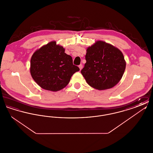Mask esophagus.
I'll list each match as a JSON object with an SVG mask.
<instances>
[{
    "mask_svg": "<svg viewBox=\"0 0 153 153\" xmlns=\"http://www.w3.org/2000/svg\"><path fill=\"white\" fill-rule=\"evenodd\" d=\"M79 67L80 70L81 71V70L82 69V64H80V65L79 66Z\"/></svg>",
    "mask_w": 153,
    "mask_h": 153,
    "instance_id": "esophagus-1",
    "label": "esophagus"
}]
</instances>
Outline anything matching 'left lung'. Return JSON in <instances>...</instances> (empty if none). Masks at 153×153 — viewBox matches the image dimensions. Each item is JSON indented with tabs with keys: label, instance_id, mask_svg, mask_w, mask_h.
Masks as SVG:
<instances>
[{
	"label": "left lung",
	"instance_id": "left-lung-1",
	"mask_svg": "<svg viewBox=\"0 0 153 153\" xmlns=\"http://www.w3.org/2000/svg\"><path fill=\"white\" fill-rule=\"evenodd\" d=\"M85 59L81 73L88 85L98 90L115 86L121 80L126 66L122 52L102 41L88 48Z\"/></svg>",
	"mask_w": 153,
	"mask_h": 153
}]
</instances>
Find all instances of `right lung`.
I'll use <instances>...</instances> for the list:
<instances>
[{
  "instance_id": "right-lung-1",
  "label": "right lung",
  "mask_w": 153,
  "mask_h": 153,
  "mask_svg": "<svg viewBox=\"0 0 153 153\" xmlns=\"http://www.w3.org/2000/svg\"><path fill=\"white\" fill-rule=\"evenodd\" d=\"M80 71L71 56L56 41L36 50L30 60V71L36 84L45 90L57 92L68 84L74 73Z\"/></svg>"
}]
</instances>
